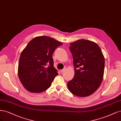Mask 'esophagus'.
<instances>
[{"label": "esophagus", "mask_w": 121, "mask_h": 121, "mask_svg": "<svg viewBox=\"0 0 121 121\" xmlns=\"http://www.w3.org/2000/svg\"><path fill=\"white\" fill-rule=\"evenodd\" d=\"M65 69H63L61 70H60V72H61V73H62V72H64V71H65Z\"/></svg>", "instance_id": "obj_1"}]
</instances>
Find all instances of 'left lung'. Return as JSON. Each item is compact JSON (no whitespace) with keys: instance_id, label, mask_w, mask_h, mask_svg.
<instances>
[{"instance_id":"8db88e82","label":"left lung","mask_w":121,"mask_h":121,"mask_svg":"<svg viewBox=\"0 0 121 121\" xmlns=\"http://www.w3.org/2000/svg\"><path fill=\"white\" fill-rule=\"evenodd\" d=\"M74 66V76L68 81L67 86L73 95L88 96L99 87L103 79L104 58L95 43L78 40L70 44Z\"/></svg>"}]
</instances>
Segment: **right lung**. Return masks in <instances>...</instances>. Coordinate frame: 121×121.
I'll list each match as a JSON object with an SVG mask.
<instances>
[{"label": "right lung", "mask_w": 121, "mask_h": 121, "mask_svg": "<svg viewBox=\"0 0 121 121\" xmlns=\"http://www.w3.org/2000/svg\"><path fill=\"white\" fill-rule=\"evenodd\" d=\"M62 43L47 36L34 38L23 50L19 58L18 75L27 91L39 93L51 85L58 74L54 67L52 54Z\"/></svg>", "instance_id": "obj_1"}]
</instances>
